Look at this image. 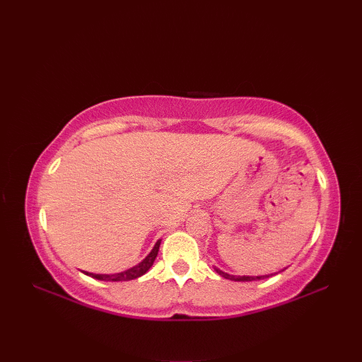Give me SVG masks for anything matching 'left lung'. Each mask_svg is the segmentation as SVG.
Segmentation results:
<instances>
[{
  "mask_svg": "<svg viewBox=\"0 0 362 362\" xmlns=\"http://www.w3.org/2000/svg\"><path fill=\"white\" fill-rule=\"evenodd\" d=\"M213 269H214V271H216L221 276H224V279H227V280H233V281H253V280H264V279H269V276H272V275H275V274H279V272H275V274L257 275V276H250V275H230V274H227V272H224V271H221V269H218L216 266H213ZM283 271H284V269H283ZM283 271H280V272H283Z\"/></svg>",
  "mask_w": 362,
  "mask_h": 362,
  "instance_id": "8db88e82",
  "label": "left lung"
}]
</instances>
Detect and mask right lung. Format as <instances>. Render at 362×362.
<instances>
[{"mask_svg": "<svg viewBox=\"0 0 362 362\" xmlns=\"http://www.w3.org/2000/svg\"><path fill=\"white\" fill-rule=\"evenodd\" d=\"M160 243L161 240H158L156 243V245H153V249L151 250V253L148 257H146L141 263H138L136 266L127 269V271L124 272H119V274H113V275H103V274H91V272H83L86 275H90L93 276V279L96 280H104V281H127V280H134V279H138V276L144 275L146 272L149 271V269L152 267L153 261H156L157 255H158V249H160Z\"/></svg>", "mask_w": 362, "mask_h": 362, "instance_id": "obj_1", "label": "right lung"}]
</instances>
